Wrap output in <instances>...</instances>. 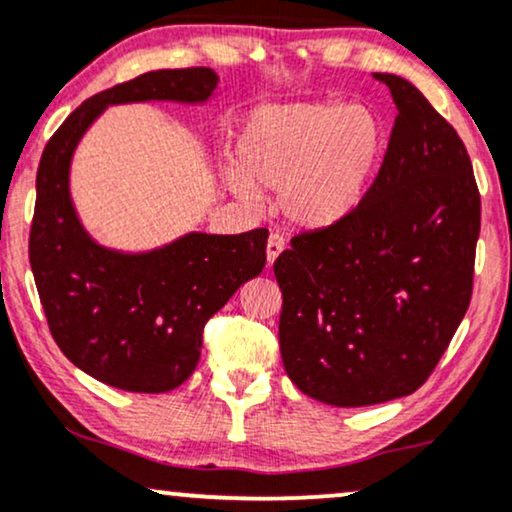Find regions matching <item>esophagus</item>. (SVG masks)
<instances>
[{
  "instance_id": "34e87169",
  "label": "esophagus",
  "mask_w": 512,
  "mask_h": 512,
  "mask_svg": "<svg viewBox=\"0 0 512 512\" xmlns=\"http://www.w3.org/2000/svg\"><path fill=\"white\" fill-rule=\"evenodd\" d=\"M283 250H286V240H283L281 233H272L267 240V262L274 264V260L281 255Z\"/></svg>"
}]
</instances>
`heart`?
Instances as JSON below:
<instances>
[{"label": "heart", "mask_w": 512, "mask_h": 512, "mask_svg": "<svg viewBox=\"0 0 512 512\" xmlns=\"http://www.w3.org/2000/svg\"><path fill=\"white\" fill-rule=\"evenodd\" d=\"M384 150L379 116L362 104L295 102L248 116L236 140L229 188L255 200L257 188H279L293 224L324 229L357 207Z\"/></svg>", "instance_id": "obj_1"}]
</instances>
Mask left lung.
Segmentation results:
<instances>
[{
    "label": "left lung",
    "instance_id": "1",
    "mask_svg": "<svg viewBox=\"0 0 512 512\" xmlns=\"http://www.w3.org/2000/svg\"><path fill=\"white\" fill-rule=\"evenodd\" d=\"M384 162L348 217L293 236L274 262L283 367L305 396L362 408L417 391L463 322L477 181L463 140L405 78Z\"/></svg>",
    "mask_w": 512,
    "mask_h": 512
}]
</instances>
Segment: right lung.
<instances>
[{
  "label": "right lung",
  "mask_w": 512,
  "mask_h": 512,
  "mask_svg": "<svg viewBox=\"0 0 512 512\" xmlns=\"http://www.w3.org/2000/svg\"><path fill=\"white\" fill-rule=\"evenodd\" d=\"M217 80L207 66L143 73L85 100L42 152L28 243L42 310L61 353L114 389L166 393L193 374L207 319L262 272L269 231L188 233L140 255L102 248L73 209V150L109 104L205 102Z\"/></svg>",
  "instance_id": "obj_1"
}]
</instances>
